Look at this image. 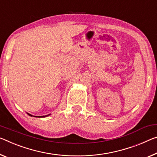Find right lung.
Masks as SVG:
<instances>
[{
  "label": "right lung",
  "instance_id": "add662e5",
  "mask_svg": "<svg viewBox=\"0 0 157 157\" xmlns=\"http://www.w3.org/2000/svg\"><path fill=\"white\" fill-rule=\"evenodd\" d=\"M28 114H29V116H31L32 117V115H31V114H29L28 113ZM47 116H48V115H46V116H42V117H40V116H38V117H47ZM33 117H35V116H33Z\"/></svg>",
  "mask_w": 157,
  "mask_h": 157
}]
</instances>
